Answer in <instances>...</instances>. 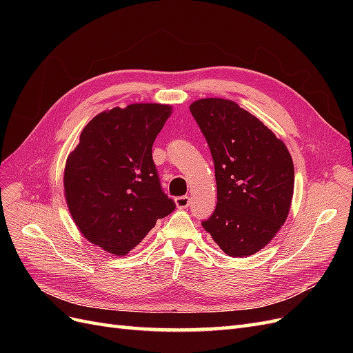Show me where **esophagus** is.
Listing matches in <instances>:
<instances>
[{
    "instance_id": "34e87169",
    "label": "esophagus",
    "mask_w": 353,
    "mask_h": 353,
    "mask_svg": "<svg viewBox=\"0 0 353 353\" xmlns=\"http://www.w3.org/2000/svg\"><path fill=\"white\" fill-rule=\"evenodd\" d=\"M175 205L178 209H187L190 205V197L188 196H179L175 199Z\"/></svg>"
}]
</instances>
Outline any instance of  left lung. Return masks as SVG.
Listing matches in <instances>:
<instances>
[{
    "label": "left lung",
    "mask_w": 353,
    "mask_h": 353,
    "mask_svg": "<svg viewBox=\"0 0 353 353\" xmlns=\"http://www.w3.org/2000/svg\"><path fill=\"white\" fill-rule=\"evenodd\" d=\"M190 112L209 144L218 203L201 222L228 256L263 249L292 206L294 168L285 144L237 103L201 99Z\"/></svg>",
    "instance_id": "1"
}]
</instances>
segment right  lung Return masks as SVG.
I'll return each instance as SVG.
<instances>
[{
	"mask_svg": "<svg viewBox=\"0 0 353 353\" xmlns=\"http://www.w3.org/2000/svg\"><path fill=\"white\" fill-rule=\"evenodd\" d=\"M172 105L135 103L97 114L68 156L65 196L82 236L125 256L175 210L160 185L152 147Z\"/></svg>",
	"mask_w": 353,
	"mask_h": 353,
	"instance_id": "obj_1",
	"label": "right lung"
}]
</instances>
